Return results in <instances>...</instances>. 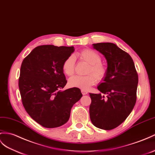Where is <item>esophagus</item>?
I'll list each match as a JSON object with an SVG mask.
<instances>
[{"label": "esophagus", "mask_w": 155, "mask_h": 155, "mask_svg": "<svg viewBox=\"0 0 155 155\" xmlns=\"http://www.w3.org/2000/svg\"><path fill=\"white\" fill-rule=\"evenodd\" d=\"M81 92H82V95H86L87 94H88V92H86V90H81Z\"/></svg>", "instance_id": "esophagus-1"}]
</instances>
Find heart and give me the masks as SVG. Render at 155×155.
<instances>
[{
	"label": "heart",
	"instance_id": "1",
	"mask_svg": "<svg viewBox=\"0 0 155 155\" xmlns=\"http://www.w3.org/2000/svg\"><path fill=\"white\" fill-rule=\"evenodd\" d=\"M77 56L82 61L89 64L86 69L85 76H74L71 78L69 84L71 87L78 88L83 90H88L96 82L104 81L107 74V69L101 63V58L96 51L91 49H84ZM75 59L73 55L67 58L63 61L62 69L63 73L69 77L74 74Z\"/></svg>",
	"mask_w": 155,
	"mask_h": 155
}]
</instances>
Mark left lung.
Masks as SVG:
<instances>
[{"instance_id":"obj_1","label":"left lung","mask_w":155,"mask_h":155,"mask_svg":"<svg viewBox=\"0 0 155 155\" xmlns=\"http://www.w3.org/2000/svg\"><path fill=\"white\" fill-rule=\"evenodd\" d=\"M107 61V74L97 86L101 94H91L90 117L98 128L110 130L124 122L136 102L138 75L132 58L110 42L93 44Z\"/></svg>"}]
</instances>
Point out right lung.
Here are the masks:
<instances>
[{"instance_id":"add662e5","label":"right lung","mask_w":155,"mask_h":155,"mask_svg":"<svg viewBox=\"0 0 155 155\" xmlns=\"http://www.w3.org/2000/svg\"><path fill=\"white\" fill-rule=\"evenodd\" d=\"M74 50L73 46H38L21 63L18 85L23 105L45 128L65 124L72 107L82 96L78 88L61 91L67 84L63 63Z\"/></svg>"}]
</instances>
